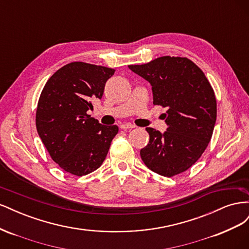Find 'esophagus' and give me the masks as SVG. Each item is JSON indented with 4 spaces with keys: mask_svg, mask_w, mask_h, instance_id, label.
<instances>
[{
    "mask_svg": "<svg viewBox=\"0 0 249 249\" xmlns=\"http://www.w3.org/2000/svg\"><path fill=\"white\" fill-rule=\"evenodd\" d=\"M120 127H122L123 130H129V129H134L135 125L131 124H120Z\"/></svg>",
    "mask_w": 249,
    "mask_h": 249,
    "instance_id": "obj_1",
    "label": "esophagus"
}]
</instances>
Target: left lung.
I'll list each match as a JSON object with an SVG mask.
<instances>
[{"label": "left lung", "mask_w": 249, "mask_h": 249, "mask_svg": "<svg viewBox=\"0 0 249 249\" xmlns=\"http://www.w3.org/2000/svg\"><path fill=\"white\" fill-rule=\"evenodd\" d=\"M129 69L152 85L154 105L166 108L167 131L146 127L142 161L158 175L173 177L189 169L212 138L217 116L214 90L205 73L184 57H159Z\"/></svg>", "instance_id": "1"}]
</instances>
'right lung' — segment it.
<instances>
[{
  "mask_svg": "<svg viewBox=\"0 0 249 249\" xmlns=\"http://www.w3.org/2000/svg\"><path fill=\"white\" fill-rule=\"evenodd\" d=\"M114 72L109 67L71 62L53 74L41 91L37 132L53 161L73 176L99 168L118 133L117 125H103L87 114Z\"/></svg>",
  "mask_w": 249,
  "mask_h": 249,
  "instance_id": "right-lung-1",
  "label": "right lung"
}]
</instances>
